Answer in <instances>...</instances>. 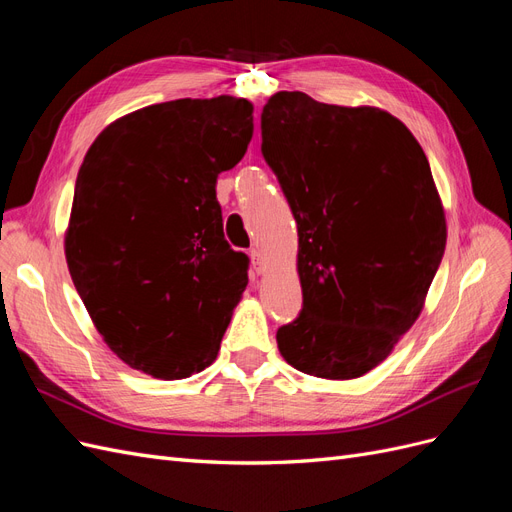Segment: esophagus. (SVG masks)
Returning <instances> with one entry per match:
<instances>
[{"label":"esophagus","instance_id":"esophagus-1","mask_svg":"<svg viewBox=\"0 0 512 512\" xmlns=\"http://www.w3.org/2000/svg\"><path fill=\"white\" fill-rule=\"evenodd\" d=\"M252 265L258 273L265 271V258H262V252L260 250H252Z\"/></svg>","mask_w":512,"mask_h":512}]
</instances>
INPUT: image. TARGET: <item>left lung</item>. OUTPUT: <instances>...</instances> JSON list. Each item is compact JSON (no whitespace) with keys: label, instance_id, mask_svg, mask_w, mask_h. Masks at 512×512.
Returning a JSON list of instances; mask_svg holds the SVG:
<instances>
[{"label":"left lung","instance_id":"left-lung-1","mask_svg":"<svg viewBox=\"0 0 512 512\" xmlns=\"http://www.w3.org/2000/svg\"><path fill=\"white\" fill-rule=\"evenodd\" d=\"M262 156L299 230L303 309L277 331L288 365L324 380L378 367L421 316L446 247L423 147L391 113L277 91Z\"/></svg>","mask_w":512,"mask_h":512}]
</instances>
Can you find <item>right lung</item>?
Segmentation results:
<instances>
[{
  "label": "right lung",
  "instance_id": "right-lung-1",
  "mask_svg": "<svg viewBox=\"0 0 512 512\" xmlns=\"http://www.w3.org/2000/svg\"><path fill=\"white\" fill-rule=\"evenodd\" d=\"M252 113L232 96L138 108L98 134L79 168L68 271L108 348L153 378L209 367L247 286L215 183L245 156Z\"/></svg>",
  "mask_w": 512,
  "mask_h": 512
}]
</instances>
